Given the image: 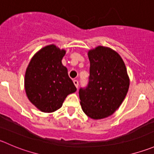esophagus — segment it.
<instances>
[{
    "instance_id": "obj_1",
    "label": "esophagus",
    "mask_w": 154,
    "mask_h": 154,
    "mask_svg": "<svg viewBox=\"0 0 154 154\" xmlns=\"http://www.w3.org/2000/svg\"><path fill=\"white\" fill-rule=\"evenodd\" d=\"M74 85H75L76 87L78 88V86H79L78 80H74Z\"/></svg>"
}]
</instances>
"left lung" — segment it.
<instances>
[{"label": "left lung", "mask_w": 154, "mask_h": 154, "mask_svg": "<svg viewBox=\"0 0 154 154\" xmlns=\"http://www.w3.org/2000/svg\"><path fill=\"white\" fill-rule=\"evenodd\" d=\"M90 62L89 83L80 88V105L94 120L113 114L124 100L129 78L121 56L109 47L98 46L88 52Z\"/></svg>", "instance_id": "1"}]
</instances>
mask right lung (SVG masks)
Instances as JSON below:
<instances>
[{"label":"right lung","mask_w":154,"mask_h":154,"mask_svg":"<svg viewBox=\"0 0 154 154\" xmlns=\"http://www.w3.org/2000/svg\"><path fill=\"white\" fill-rule=\"evenodd\" d=\"M65 53L54 44L46 46L35 53L25 71L27 97L42 112L57 110L66 97L77 90L62 63Z\"/></svg>","instance_id":"1"}]
</instances>
